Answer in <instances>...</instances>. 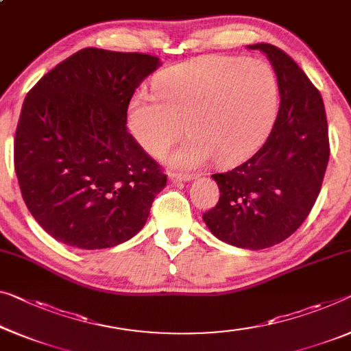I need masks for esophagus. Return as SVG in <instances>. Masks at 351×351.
<instances>
[{"mask_svg":"<svg viewBox=\"0 0 351 351\" xmlns=\"http://www.w3.org/2000/svg\"><path fill=\"white\" fill-rule=\"evenodd\" d=\"M169 178H170L171 182H189L195 176H193V175H182V173H170Z\"/></svg>","mask_w":351,"mask_h":351,"instance_id":"1","label":"esophagus"}]
</instances>
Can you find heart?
I'll return each instance as SVG.
<instances>
[{"label": "heart", "mask_w": 351, "mask_h": 351, "mask_svg": "<svg viewBox=\"0 0 351 351\" xmlns=\"http://www.w3.org/2000/svg\"><path fill=\"white\" fill-rule=\"evenodd\" d=\"M158 97L140 91L129 104L130 132L142 148L162 156L181 137H191L170 154L181 169L213 158L221 165L247 159L268 134L279 106L274 71L263 61L205 56L167 72Z\"/></svg>", "instance_id": "heart-1"}]
</instances>
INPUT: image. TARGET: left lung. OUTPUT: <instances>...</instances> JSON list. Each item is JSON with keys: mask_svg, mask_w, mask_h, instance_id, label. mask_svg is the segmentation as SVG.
Segmentation results:
<instances>
[{"mask_svg": "<svg viewBox=\"0 0 351 351\" xmlns=\"http://www.w3.org/2000/svg\"><path fill=\"white\" fill-rule=\"evenodd\" d=\"M269 60L280 107L263 146L217 182V205L203 214L214 237L260 250L296 232L315 203L329 160L325 106L320 91L285 51L271 44L247 45Z\"/></svg>", "mask_w": 351, "mask_h": 351, "instance_id": "1", "label": "left lung"}]
</instances>
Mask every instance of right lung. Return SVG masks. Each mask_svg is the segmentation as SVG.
<instances>
[{"instance_id":"1","label":"right lung","mask_w":351,"mask_h":351,"mask_svg":"<svg viewBox=\"0 0 351 351\" xmlns=\"http://www.w3.org/2000/svg\"><path fill=\"white\" fill-rule=\"evenodd\" d=\"M160 66L145 53L83 49L26 94L14 164L36 222L56 241L107 249L145 227L167 176L128 132V107Z\"/></svg>"}]
</instances>
